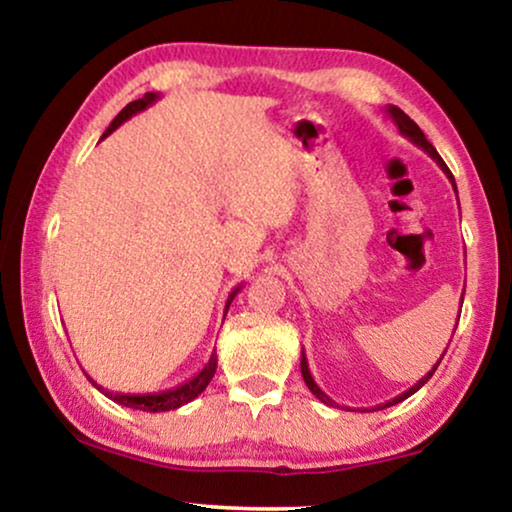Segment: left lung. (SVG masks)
Segmentation results:
<instances>
[{"instance_id":"left-lung-1","label":"left lung","mask_w":512,"mask_h":512,"mask_svg":"<svg viewBox=\"0 0 512 512\" xmlns=\"http://www.w3.org/2000/svg\"><path fill=\"white\" fill-rule=\"evenodd\" d=\"M387 115H390V118L394 120V125H397V129H399V134H403V136H406V139H410V141H413L415 143V146H420L422 150H424V153H427L429 157H431V160H434L436 164H438V167H441L443 169V174L445 176H448V181L452 183V190H455L457 192V185H455V178H452V174H450V169H448V164H445L443 160H441V155H438L436 153V148L434 146H431V143L427 141V136H424V132H422V129L420 127H417L415 125V122L413 120H410L408 118V115L406 113H403L401 109H399V106H387ZM459 201V199H457ZM462 301H464V294H462ZM452 334H455V331H452ZM443 355H445V352H443ZM443 359V357H441ZM441 359H438V362L434 364V369H431L429 373H427V376H424V378H420V380H417V383L413 385V387H410V390H406V392H403V394H399V397H394L392 401H387V403H380V406L378 408H387V406H394V403H399V401H403V399H408L410 397V394H415L417 390H420V387L424 385V383H427V380L431 378V376H434V371H436V366L438 364H441ZM301 376H304V383L308 385V390H311L313 394H315V397H318L322 403H327V406H334V401H331L329 397H327V394L325 392H322L320 390V387H318V383H315V380H313V376H311V369H308V362H306V355H304V352H301ZM366 410V408H364ZM364 410H362V413H364Z\"/></svg>"}]
</instances>
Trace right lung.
<instances>
[{"mask_svg": "<svg viewBox=\"0 0 512 512\" xmlns=\"http://www.w3.org/2000/svg\"><path fill=\"white\" fill-rule=\"evenodd\" d=\"M157 99H160V95H155V92H146V95H143L141 99H136V102H129L125 109H122L118 115H115L113 122L109 125V129H106V132H104V136H109L111 132H115V129H118L125 120L132 118V115L146 111L150 104L157 102ZM241 287L243 285L234 287L232 294H229V297H227L225 315L229 311V304H232L236 294L241 292ZM215 369H218V355H215V350H213L211 359H208L206 366L197 373V376H192L190 380H185L183 385H176V387H171V390L155 392V394H120V392H109V390H104L102 385H97L90 376L88 378H90V383L95 385L99 392L106 394V397L113 399L115 403H120V406L136 408V410H146V413H164V410L181 408V406H185V403H190L192 399H197L199 394L206 390L208 383H211V378L215 376Z\"/></svg>", "mask_w": 512, "mask_h": 512, "instance_id": "obj_1", "label": "right lung"}]
</instances>
